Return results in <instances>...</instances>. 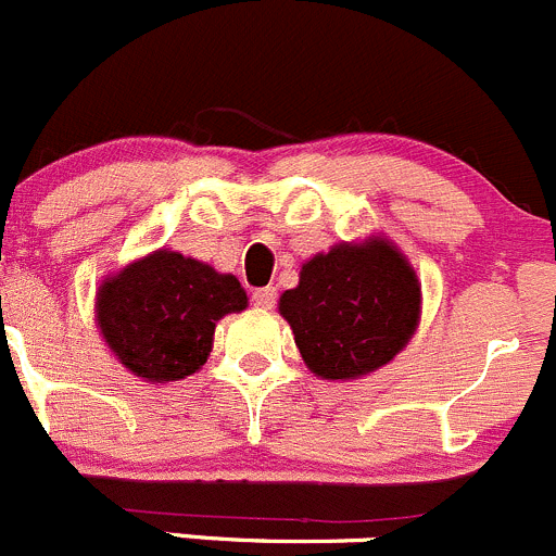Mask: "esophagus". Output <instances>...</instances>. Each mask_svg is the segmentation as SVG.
Masks as SVG:
<instances>
[{"instance_id": "34e87169", "label": "esophagus", "mask_w": 556, "mask_h": 556, "mask_svg": "<svg viewBox=\"0 0 556 556\" xmlns=\"http://www.w3.org/2000/svg\"><path fill=\"white\" fill-rule=\"evenodd\" d=\"M252 301H255V306H261V309H271L274 304H277V290L274 288H261L252 293Z\"/></svg>"}]
</instances>
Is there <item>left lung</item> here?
<instances>
[{"mask_svg":"<svg viewBox=\"0 0 556 556\" xmlns=\"http://www.w3.org/2000/svg\"><path fill=\"white\" fill-rule=\"evenodd\" d=\"M306 369L331 382L361 380L391 364L421 323V282L386 236L342 241L301 263L279 295Z\"/></svg>","mask_w":556,"mask_h":556,"instance_id":"left-lung-1","label":"left lung"}]
</instances>
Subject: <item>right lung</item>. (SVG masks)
<instances>
[{
  "instance_id": "1",
  "label": "right lung",
  "mask_w": 556,
  "mask_h": 556,
  "mask_svg": "<svg viewBox=\"0 0 556 556\" xmlns=\"http://www.w3.org/2000/svg\"><path fill=\"white\" fill-rule=\"evenodd\" d=\"M247 304L233 274L163 247L102 279L94 317L113 358L157 386L195 375L212 353L217 323Z\"/></svg>"
}]
</instances>
